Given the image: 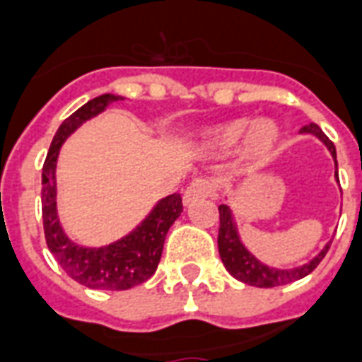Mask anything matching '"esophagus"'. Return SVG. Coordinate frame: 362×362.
Wrapping results in <instances>:
<instances>
[{
	"instance_id": "esophagus-1",
	"label": "esophagus",
	"mask_w": 362,
	"mask_h": 362,
	"mask_svg": "<svg viewBox=\"0 0 362 362\" xmlns=\"http://www.w3.org/2000/svg\"><path fill=\"white\" fill-rule=\"evenodd\" d=\"M214 194V181L211 179H194L183 192L185 206H189L198 198H208Z\"/></svg>"
}]
</instances>
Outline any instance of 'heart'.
<instances>
[{
    "mask_svg": "<svg viewBox=\"0 0 362 362\" xmlns=\"http://www.w3.org/2000/svg\"><path fill=\"white\" fill-rule=\"evenodd\" d=\"M279 141V129L271 119H233L211 127L202 139L204 151L211 154H225L240 143V156L250 164H259L273 152Z\"/></svg>",
    "mask_w": 362,
    "mask_h": 362,
    "instance_id": "b5f03b06",
    "label": "heart"
}]
</instances>
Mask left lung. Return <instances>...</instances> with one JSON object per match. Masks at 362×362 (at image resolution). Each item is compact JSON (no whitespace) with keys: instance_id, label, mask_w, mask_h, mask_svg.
Returning a JSON list of instances; mask_svg holds the SVG:
<instances>
[{"instance_id":"1","label":"left lung","mask_w":362,"mask_h":362,"mask_svg":"<svg viewBox=\"0 0 362 362\" xmlns=\"http://www.w3.org/2000/svg\"><path fill=\"white\" fill-rule=\"evenodd\" d=\"M300 133H307V135H315L317 139L322 141L325 146L330 151L334 158V165H336V181L338 179V160H336V146L328 137H326L322 129L317 124H309V126L301 127ZM217 246H219V255H221V262L225 269L229 271L236 281L250 284V286L257 288H273V286H282V284H290V282L300 281L303 276L311 273L326 255L330 243H326V246L320 250L319 254L315 255L313 259H309L303 265L290 269H279V267H269L263 262H259L246 246H244L240 233H238V225L235 221V214L230 210L229 204H221L219 206V236H217Z\"/></svg>"}]
</instances>
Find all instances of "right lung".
Returning a JSON list of instances; mask_svg holds the SVG:
<instances>
[{"label": "right lung", "mask_w": 362, "mask_h": 362, "mask_svg": "<svg viewBox=\"0 0 362 362\" xmlns=\"http://www.w3.org/2000/svg\"><path fill=\"white\" fill-rule=\"evenodd\" d=\"M122 99L112 93L99 95L70 114L51 141L42 173V217L49 252L70 279L93 290H129L148 281L158 267L165 235L183 211L181 194H170L154 204L135 229L105 246L78 244L62 229L57 210V160L62 143L81 124Z\"/></svg>", "instance_id": "1"}]
</instances>
